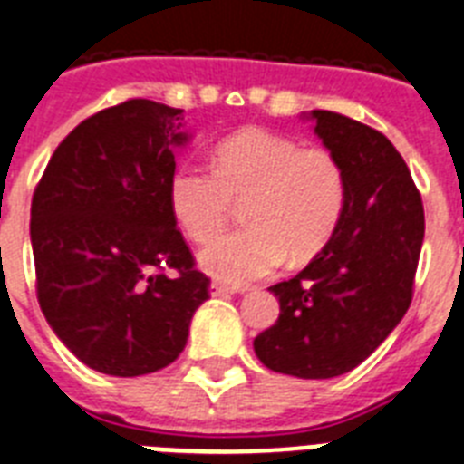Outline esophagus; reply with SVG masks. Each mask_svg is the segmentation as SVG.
I'll list each match as a JSON object with an SVG mask.
<instances>
[{
	"instance_id": "34e87169",
	"label": "esophagus",
	"mask_w": 464,
	"mask_h": 464,
	"mask_svg": "<svg viewBox=\"0 0 464 464\" xmlns=\"http://www.w3.org/2000/svg\"><path fill=\"white\" fill-rule=\"evenodd\" d=\"M236 286H226V284H218V282H214L211 284V294H214V296H228V294H236Z\"/></svg>"
}]
</instances>
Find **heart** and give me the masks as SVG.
Masks as SVG:
<instances>
[{"instance_id": "1", "label": "heart", "mask_w": 464, "mask_h": 464, "mask_svg": "<svg viewBox=\"0 0 464 464\" xmlns=\"http://www.w3.org/2000/svg\"><path fill=\"white\" fill-rule=\"evenodd\" d=\"M247 202L246 231L218 238L199 255L204 272L231 286L275 275L286 255L315 257L337 231L346 207L342 160L324 147L247 127L218 141L211 170L182 163L168 180V204L189 240L209 243Z\"/></svg>"}]
</instances>
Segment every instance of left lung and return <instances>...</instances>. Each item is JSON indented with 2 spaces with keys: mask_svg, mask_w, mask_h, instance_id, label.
I'll return each instance as SVG.
<instances>
[{
  "mask_svg": "<svg viewBox=\"0 0 464 464\" xmlns=\"http://www.w3.org/2000/svg\"><path fill=\"white\" fill-rule=\"evenodd\" d=\"M310 118L344 166L346 207L315 260L269 286L279 317L253 346L276 373L334 378L366 361L410 308L424 204L385 134L339 112L313 111Z\"/></svg>",
  "mask_w": 464,
  "mask_h": 464,
  "instance_id": "obj_1",
  "label": "left lung"
}]
</instances>
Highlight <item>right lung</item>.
<instances>
[{
  "label": "right lung",
  "instance_id": "1",
  "mask_svg": "<svg viewBox=\"0 0 464 464\" xmlns=\"http://www.w3.org/2000/svg\"><path fill=\"white\" fill-rule=\"evenodd\" d=\"M182 111L130 98L54 149L31 202L35 294L76 359L120 378L154 373L188 344L209 276L175 228L168 180Z\"/></svg>",
  "mask_w": 464,
  "mask_h": 464
}]
</instances>
